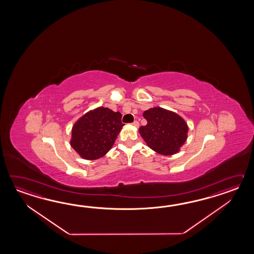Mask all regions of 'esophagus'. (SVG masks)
<instances>
[{"label": "esophagus", "mask_w": 254, "mask_h": 254, "mask_svg": "<svg viewBox=\"0 0 254 254\" xmlns=\"http://www.w3.org/2000/svg\"><path fill=\"white\" fill-rule=\"evenodd\" d=\"M131 125H133V126H134V127H137V128H138V127H139V123H138V122H137V121H134V122H133V123H132V124H131Z\"/></svg>", "instance_id": "34e87169"}]
</instances>
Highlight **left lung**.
I'll return each mask as SVG.
<instances>
[{
	"label": "left lung",
	"instance_id": "8db88e82",
	"mask_svg": "<svg viewBox=\"0 0 254 254\" xmlns=\"http://www.w3.org/2000/svg\"><path fill=\"white\" fill-rule=\"evenodd\" d=\"M147 125L139 129L140 136L151 150L162 155L180 151L188 137V125L180 115L161 107L143 113Z\"/></svg>",
	"mask_w": 254,
	"mask_h": 254
}]
</instances>
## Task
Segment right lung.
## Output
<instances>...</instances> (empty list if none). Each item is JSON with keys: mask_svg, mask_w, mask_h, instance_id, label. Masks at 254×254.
Listing matches in <instances>:
<instances>
[{"mask_svg": "<svg viewBox=\"0 0 254 254\" xmlns=\"http://www.w3.org/2000/svg\"><path fill=\"white\" fill-rule=\"evenodd\" d=\"M124 125L121 113L98 107L72 126L70 146L82 159L97 160L112 149Z\"/></svg>", "mask_w": 254, "mask_h": 254, "instance_id": "1", "label": "right lung"}]
</instances>
